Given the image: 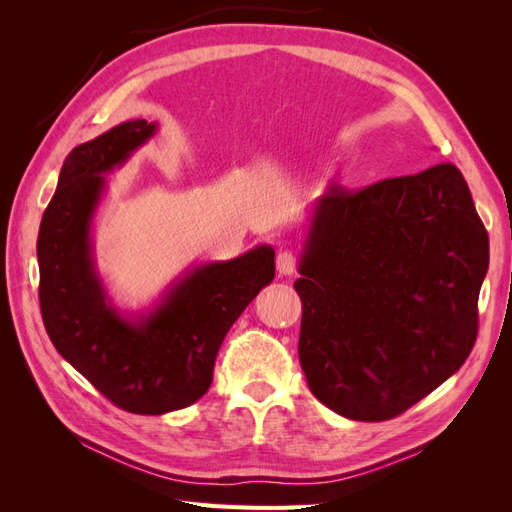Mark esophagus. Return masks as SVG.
I'll return each mask as SVG.
<instances>
[{"instance_id":"1","label":"esophagus","mask_w":512,"mask_h":512,"mask_svg":"<svg viewBox=\"0 0 512 512\" xmlns=\"http://www.w3.org/2000/svg\"><path fill=\"white\" fill-rule=\"evenodd\" d=\"M275 262H277V271H280V275H292L294 271H297V256L288 250L277 254Z\"/></svg>"}]
</instances>
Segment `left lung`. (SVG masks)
<instances>
[{"label": "left lung", "instance_id": "left-lung-1", "mask_svg": "<svg viewBox=\"0 0 512 512\" xmlns=\"http://www.w3.org/2000/svg\"><path fill=\"white\" fill-rule=\"evenodd\" d=\"M487 269V230L453 164L318 198L294 282L309 391L352 421L414 406L468 359Z\"/></svg>", "mask_w": 512, "mask_h": 512}]
</instances>
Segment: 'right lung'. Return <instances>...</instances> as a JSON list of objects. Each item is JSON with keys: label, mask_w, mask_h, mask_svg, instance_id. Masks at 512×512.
Returning <instances> with one entry per match:
<instances>
[{"label": "right lung", "mask_w": 512, "mask_h": 512, "mask_svg": "<svg viewBox=\"0 0 512 512\" xmlns=\"http://www.w3.org/2000/svg\"><path fill=\"white\" fill-rule=\"evenodd\" d=\"M132 119L72 149L38 232L44 329L64 359L115 406L166 414L192 406L213 380L226 333L275 277L262 243L230 260L194 262L147 309H119L96 267L94 224L108 177L158 132Z\"/></svg>", "instance_id": "add662e5"}]
</instances>
